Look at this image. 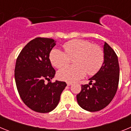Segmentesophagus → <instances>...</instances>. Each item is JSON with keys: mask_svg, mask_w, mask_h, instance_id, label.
Returning <instances> with one entry per match:
<instances>
[{"mask_svg": "<svg viewBox=\"0 0 131 131\" xmlns=\"http://www.w3.org/2000/svg\"><path fill=\"white\" fill-rule=\"evenodd\" d=\"M71 84H72V83H71V82H67V85L68 86H70Z\"/></svg>", "mask_w": 131, "mask_h": 131, "instance_id": "obj_1", "label": "esophagus"}]
</instances>
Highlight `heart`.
<instances>
[{
	"mask_svg": "<svg viewBox=\"0 0 131 131\" xmlns=\"http://www.w3.org/2000/svg\"><path fill=\"white\" fill-rule=\"evenodd\" d=\"M65 52L58 48L51 50L49 58L52 64L57 68L64 66L73 59L75 65L67 66L58 72L60 80L73 82L83 78L87 73L89 75L96 73L104 62V52L98 45L89 41L75 39L63 45Z\"/></svg>",
	"mask_w": 131,
	"mask_h": 131,
	"instance_id": "b5f03b06",
	"label": "heart"
}]
</instances>
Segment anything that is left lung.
Wrapping results in <instances>:
<instances>
[{
	"label": "left lung",
	"mask_w": 131,
	"mask_h": 131,
	"mask_svg": "<svg viewBox=\"0 0 131 131\" xmlns=\"http://www.w3.org/2000/svg\"><path fill=\"white\" fill-rule=\"evenodd\" d=\"M103 48L104 58L101 68L89 79V84L81 85V91L77 95L78 104L89 112H97L106 107L117 90L119 80L117 56L106 42ZM91 84H93L91 87Z\"/></svg>",
	"instance_id": "left-lung-1"
}]
</instances>
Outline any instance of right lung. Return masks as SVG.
I'll return each instance as SVG.
<instances>
[{
  "label": "right lung",
  "instance_id": "right-lung-1",
  "mask_svg": "<svg viewBox=\"0 0 131 131\" xmlns=\"http://www.w3.org/2000/svg\"><path fill=\"white\" fill-rule=\"evenodd\" d=\"M56 45L52 39L35 38L25 45L16 60L14 76L19 96L27 107L39 113L54 110L67 86L59 81L45 83L55 75L49 55Z\"/></svg>",
  "mask_w": 131,
  "mask_h": 131
}]
</instances>
